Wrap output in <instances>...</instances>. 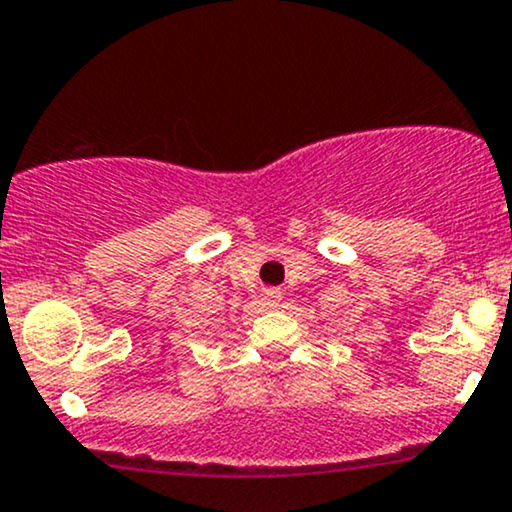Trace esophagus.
<instances>
[{"instance_id":"obj_1","label":"esophagus","mask_w":512,"mask_h":512,"mask_svg":"<svg viewBox=\"0 0 512 512\" xmlns=\"http://www.w3.org/2000/svg\"><path fill=\"white\" fill-rule=\"evenodd\" d=\"M261 297H263V304H266L268 309H275V306L282 302V292L275 290V287H266Z\"/></svg>"}]
</instances>
